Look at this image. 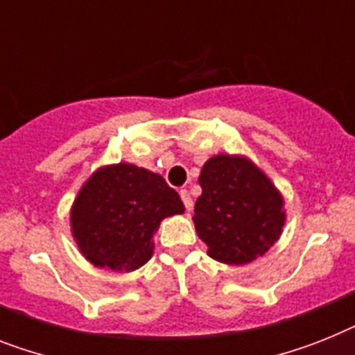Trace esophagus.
Returning <instances> with one entry per match:
<instances>
[{
    "mask_svg": "<svg viewBox=\"0 0 355 355\" xmlns=\"http://www.w3.org/2000/svg\"><path fill=\"white\" fill-rule=\"evenodd\" d=\"M180 196H181V199H183L184 209H187V210H192V198H190L189 190H181Z\"/></svg>",
    "mask_w": 355,
    "mask_h": 355,
    "instance_id": "34e87169",
    "label": "esophagus"
}]
</instances>
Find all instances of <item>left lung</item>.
Returning <instances> with one entry per match:
<instances>
[{"mask_svg":"<svg viewBox=\"0 0 355 355\" xmlns=\"http://www.w3.org/2000/svg\"><path fill=\"white\" fill-rule=\"evenodd\" d=\"M199 184L203 192L192 221L212 259L245 265L279 239L285 225L283 196L248 157H210L201 168Z\"/></svg>","mask_w":355,"mask_h":355,"instance_id":"obj_1","label":"left lung"}]
</instances>
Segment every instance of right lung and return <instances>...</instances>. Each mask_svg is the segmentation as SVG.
Returning a JSON list of instances; mask_svg holds the SVG:
<instances>
[{"label": "right lung", "mask_w": 355, "mask_h": 355, "mask_svg": "<svg viewBox=\"0 0 355 355\" xmlns=\"http://www.w3.org/2000/svg\"><path fill=\"white\" fill-rule=\"evenodd\" d=\"M180 194L159 174L130 165L101 166L79 190L70 227L94 266L132 272L154 254L152 237L168 216L183 214Z\"/></svg>", "instance_id": "obj_1"}]
</instances>
